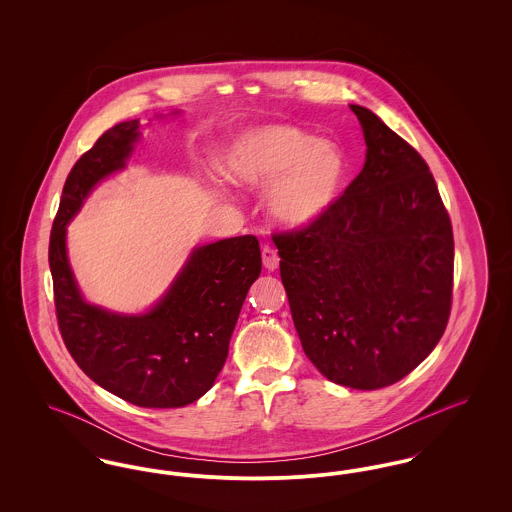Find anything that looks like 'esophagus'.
<instances>
[{
    "mask_svg": "<svg viewBox=\"0 0 512 512\" xmlns=\"http://www.w3.org/2000/svg\"><path fill=\"white\" fill-rule=\"evenodd\" d=\"M261 253H263V265H265V268H268V270H276L278 263H280V257H278L276 249L270 247V245H265Z\"/></svg>",
    "mask_w": 512,
    "mask_h": 512,
    "instance_id": "34e87169",
    "label": "esophagus"
}]
</instances>
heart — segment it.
Listing matches in <instances>:
<instances>
[{
  "instance_id": "obj_1",
  "label": "heart",
  "mask_w": 512,
  "mask_h": 512,
  "mask_svg": "<svg viewBox=\"0 0 512 512\" xmlns=\"http://www.w3.org/2000/svg\"><path fill=\"white\" fill-rule=\"evenodd\" d=\"M220 167L240 186H272L270 211L290 228L311 226L334 207L347 169L340 147L292 124L238 134L224 147Z\"/></svg>"
}]
</instances>
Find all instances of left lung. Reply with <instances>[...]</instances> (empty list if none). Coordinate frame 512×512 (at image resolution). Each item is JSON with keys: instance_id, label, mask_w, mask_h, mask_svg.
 Returning a JSON list of instances; mask_svg holds the SVG:
<instances>
[{"instance_id": "1", "label": "left lung", "mask_w": 512, "mask_h": 512, "mask_svg": "<svg viewBox=\"0 0 512 512\" xmlns=\"http://www.w3.org/2000/svg\"><path fill=\"white\" fill-rule=\"evenodd\" d=\"M351 111L365 132L363 171L322 219L272 240L305 355L330 382L380 390L441 340L455 242L420 153L372 111Z\"/></svg>"}]
</instances>
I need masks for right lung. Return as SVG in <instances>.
Segmentation results:
<instances>
[{"mask_svg":"<svg viewBox=\"0 0 512 512\" xmlns=\"http://www.w3.org/2000/svg\"><path fill=\"white\" fill-rule=\"evenodd\" d=\"M140 121L103 132L69 172L49 236V268L61 338L74 363L103 390L147 409H176L211 390L245 295L261 274L255 236L195 249L165 299L147 315L121 317L82 301L65 251V226L90 190L124 159Z\"/></svg>","mask_w":512,"mask_h":512,"instance_id":"1","label":"right lung"}]
</instances>
